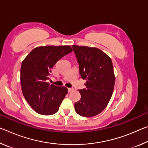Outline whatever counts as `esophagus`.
<instances>
[{"mask_svg": "<svg viewBox=\"0 0 148 148\" xmlns=\"http://www.w3.org/2000/svg\"><path fill=\"white\" fill-rule=\"evenodd\" d=\"M74 89L72 88V87H69V88H68V91L69 92H72V91H73Z\"/></svg>", "mask_w": 148, "mask_h": 148, "instance_id": "34e87169", "label": "esophagus"}]
</instances>
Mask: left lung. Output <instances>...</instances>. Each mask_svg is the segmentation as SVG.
<instances>
[{"instance_id": "8db88e82", "label": "left lung", "mask_w": 148, "mask_h": 148, "mask_svg": "<svg viewBox=\"0 0 148 148\" xmlns=\"http://www.w3.org/2000/svg\"><path fill=\"white\" fill-rule=\"evenodd\" d=\"M72 47L81 77L86 80V88L79 90L81 99L74 104L75 111L81 116L93 117L105 109L113 93V64L106 53L96 47Z\"/></svg>"}]
</instances>
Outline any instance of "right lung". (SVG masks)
Instances as JSON below:
<instances>
[{
    "label": "right lung",
    "instance_id": "1",
    "mask_svg": "<svg viewBox=\"0 0 148 148\" xmlns=\"http://www.w3.org/2000/svg\"><path fill=\"white\" fill-rule=\"evenodd\" d=\"M71 46H40L32 50L22 62L21 80L25 99L35 112L52 115L58 111L68 89L47 83L54 64L71 53Z\"/></svg>",
    "mask_w": 148,
    "mask_h": 148
}]
</instances>
